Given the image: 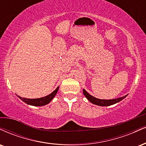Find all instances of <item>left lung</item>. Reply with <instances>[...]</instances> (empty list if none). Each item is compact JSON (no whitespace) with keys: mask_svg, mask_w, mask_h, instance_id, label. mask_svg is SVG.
I'll list each match as a JSON object with an SVG mask.
<instances>
[{"mask_svg":"<svg viewBox=\"0 0 146 146\" xmlns=\"http://www.w3.org/2000/svg\"><path fill=\"white\" fill-rule=\"evenodd\" d=\"M83 93L89 101L91 102V103H93V104L99 105V106H110V105L115 104V103H118V102L122 101V99H124V98L127 96V95H125L122 96V97L117 98V99H115L105 100V99H96V98L94 97V96H92V95H90V94H88V93L86 91V90H84V89H83Z\"/></svg>","mask_w":146,"mask_h":146,"instance_id":"1","label":"left lung"}]
</instances>
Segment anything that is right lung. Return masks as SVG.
<instances>
[{"instance_id":"obj_1","label":"right lung","mask_w":146,"mask_h":146,"mask_svg":"<svg viewBox=\"0 0 146 146\" xmlns=\"http://www.w3.org/2000/svg\"><path fill=\"white\" fill-rule=\"evenodd\" d=\"M59 87H58L54 92H52L50 94L47 95L44 97L39 98V99H26V98H22L20 96H18L20 99L22 100V101H24V103H26V104L30 105H33V106H43L48 104L49 103H50V101L54 99V97L55 96L56 93L58 92Z\"/></svg>"}]
</instances>
